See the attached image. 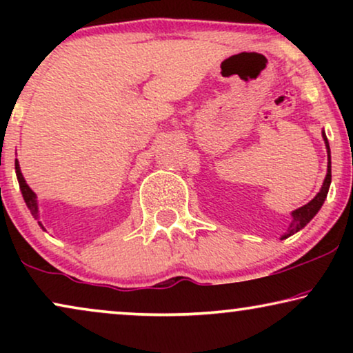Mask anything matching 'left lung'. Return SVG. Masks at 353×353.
Here are the masks:
<instances>
[{
  "label": "left lung",
  "instance_id": "8db88e82",
  "mask_svg": "<svg viewBox=\"0 0 353 353\" xmlns=\"http://www.w3.org/2000/svg\"><path fill=\"white\" fill-rule=\"evenodd\" d=\"M323 139H325V143H326L327 161H330V162H327V173H326L325 181H323V186H321L320 192H318V194L313 197V199L308 202V204H305L303 207H301V209L292 212V221H291V225H289L288 233H284L281 236V239H286L291 234L297 233L299 230H302L303 226H305L308 221H310L313 216L316 215V212L321 209L323 202H325V199H326L327 190H330V185H331V151H330V143H327V138H326L325 132H323Z\"/></svg>",
  "mask_w": 353,
  "mask_h": 353
}]
</instances>
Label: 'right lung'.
Masks as SVG:
<instances>
[{
	"mask_svg": "<svg viewBox=\"0 0 353 353\" xmlns=\"http://www.w3.org/2000/svg\"><path fill=\"white\" fill-rule=\"evenodd\" d=\"M16 173H17V180H19V186H21V191H22V196H23V201H26V204L28 209H30L32 215L35 216V220H38V207H37V197H35V192H33L28 185L23 180L22 173H21V168H19V162L16 161ZM41 225V223H40ZM43 228V226H41Z\"/></svg>",
	"mask_w": 353,
	"mask_h": 353,
	"instance_id": "1",
	"label": "right lung"
}]
</instances>
